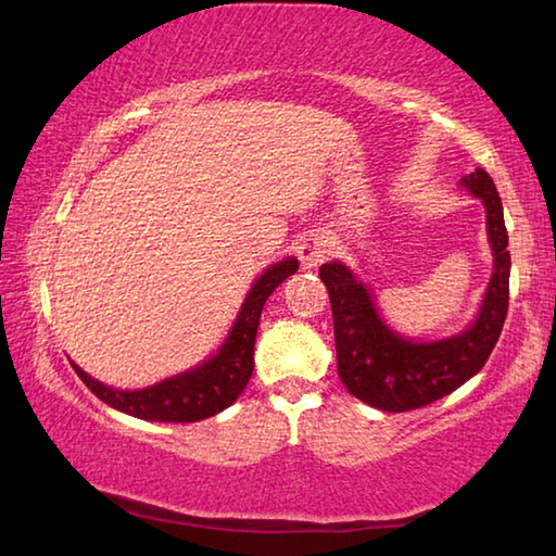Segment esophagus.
<instances>
[{"instance_id":"34e87169","label":"esophagus","mask_w":556,"mask_h":556,"mask_svg":"<svg viewBox=\"0 0 556 556\" xmlns=\"http://www.w3.org/2000/svg\"><path fill=\"white\" fill-rule=\"evenodd\" d=\"M329 253H332V239L327 233H309L298 247V258L303 268H317L319 263L327 261Z\"/></svg>"}]
</instances>
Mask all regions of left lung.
Returning <instances> with one entry per match:
<instances>
[{
    "mask_svg": "<svg viewBox=\"0 0 556 556\" xmlns=\"http://www.w3.org/2000/svg\"><path fill=\"white\" fill-rule=\"evenodd\" d=\"M462 185L485 204L493 276L481 313L466 332L440 342H410L378 315L371 293L344 263L319 268L334 317L337 371L346 391L386 413H407L450 395L489 362L508 315L510 253L503 204L491 175L476 168Z\"/></svg>",
    "mask_w": 556,
    "mask_h": 556,
    "instance_id": "1",
    "label": "left lung"
}]
</instances>
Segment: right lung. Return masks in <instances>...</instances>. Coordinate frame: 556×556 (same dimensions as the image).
<instances>
[{
  "label": "right lung",
  "instance_id": "add662e5",
  "mask_svg": "<svg viewBox=\"0 0 556 556\" xmlns=\"http://www.w3.org/2000/svg\"><path fill=\"white\" fill-rule=\"evenodd\" d=\"M298 266V258H286L263 270V276L253 283L247 300H243L227 342L222 344L217 354L192 371L165 378V381L143 388V391H116V388L94 381L92 376H87L83 368L73 364L75 374L100 401L112 405L114 410L141 417V420L198 422L217 415L237 401L247 388L253 371V344H256L261 309L273 290L288 276H293Z\"/></svg>",
  "mask_w": 556,
  "mask_h": 556
}]
</instances>
